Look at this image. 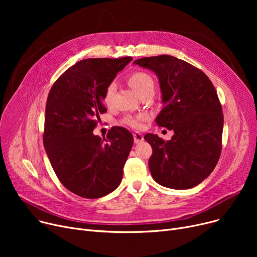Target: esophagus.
<instances>
[{
    "instance_id": "1",
    "label": "esophagus",
    "mask_w": 257,
    "mask_h": 257,
    "mask_svg": "<svg viewBox=\"0 0 257 257\" xmlns=\"http://www.w3.org/2000/svg\"><path fill=\"white\" fill-rule=\"evenodd\" d=\"M133 139H134V143H136V144H140L144 141V137L139 132L133 133Z\"/></svg>"
}]
</instances>
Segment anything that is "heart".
<instances>
[{
    "instance_id": "heart-1",
    "label": "heart",
    "mask_w": 257,
    "mask_h": 257,
    "mask_svg": "<svg viewBox=\"0 0 257 257\" xmlns=\"http://www.w3.org/2000/svg\"><path fill=\"white\" fill-rule=\"evenodd\" d=\"M128 83L130 86L137 91V93L142 98L147 93H154L155 90V81L153 77L144 71H136L131 73L128 78ZM115 84L109 83L104 91L103 94V102L109 106L112 102L114 92H115ZM147 114L141 113L138 115H127L123 118V124L132 128V129H140L143 127V123L147 119Z\"/></svg>"
}]
</instances>
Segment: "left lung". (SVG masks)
I'll return each mask as SVG.
<instances>
[{"instance_id":"obj_1","label":"left lung","mask_w":257,"mask_h":257,"mask_svg":"<svg viewBox=\"0 0 257 257\" xmlns=\"http://www.w3.org/2000/svg\"><path fill=\"white\" fill-rule=\"evenodd\" d=\"M134 63L157 75L164 107L156 124L174 131L167 142L152 133L144 137L153 150V179L174 190L198 185L213 171L222 151L224 116L217 90L200 69L174 56L144 57Z\"/></svg>"}]
</instances>
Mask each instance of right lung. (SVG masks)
Listing matches in <instances>:
<instances>
[{
	"mask_svg": "<svg viewBox=\"0 0 257 257\" xmlns=\"http://www.w3.org/2000/svg\"><path fill=\"white\" fill-rule=\"evenodd\" d=\"M132 57L88 58L69 67L50 89L44 146L56 176L70 192L97 199L113 192L133 145L132 134L112 127L106 139L93 136L106 86Z\"/></svg>",
	"mask_w": 257,
	"mask_h": 257,
	"instance_id": "right-lung-1",
	"label": "right lung"
}]
</instances>
